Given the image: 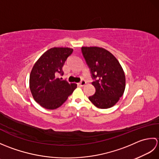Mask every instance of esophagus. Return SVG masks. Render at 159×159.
<instances>
[{
    "instance_id": "1",
    "label": "esophagus",
    "mask_w": 159,
    "mask_h": 159,
    "mask_svg": "<svg viewBox=\"0 0 159 159\" xmlns=\"http://www.w3.org/2000/svg\"><path fill=\"white\" fill-rule=\"evenodd\" d=\"M86 84V81L85 80H81V81H80L79 83V85H80V86H81V87H83V86H84Z\"/></svg>"
}]
</instances>
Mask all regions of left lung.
<instances>
[{"mask_svg": "<svg viewBox=\"0 0 159 159\" xmlns=\"http://www.w3.org/2000/svg\"><path fill=\"white\" fill-rule=\"evenodd\" d=\"M81 51L96 89L89 100L100 109L114 106L122 96L126 86L125 74L119 61L108 50L99 47H82Z\"/></svg>", "mask_w": 159, "mask_h": 159, "instance_id": "1", "label": "left lung"}]
</instances>
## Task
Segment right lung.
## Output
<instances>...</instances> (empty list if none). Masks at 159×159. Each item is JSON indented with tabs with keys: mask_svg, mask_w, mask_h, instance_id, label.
<instances>
[{
	"mask_svg": "<svg viewBox=\"0 0 159 159\" xmlns=\"http://www.w3.org/2000/svg\"><path fill=\"white\" fill-rule=\"evenodd\" d=\"M73 49L52 48L39 57L33 66L29 78L30 89L33 98L46 109L61 107L76 88L75 83L69 84L57 78L63 75V66Z\"/></svg>",
	"mask_w": 159,
	"mask_h": 159,
	"instance_id": "right-lung-1",
	"label": "right lung"
}]
</instances>
